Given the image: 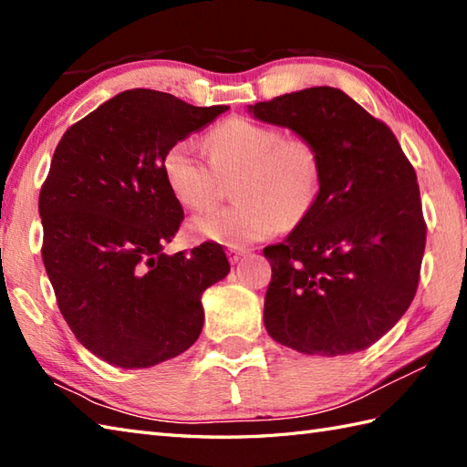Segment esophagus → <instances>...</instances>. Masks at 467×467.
Wrapping results in <instances>:
<instances>
[{
  "label": "esophagus",
  "mask_w": 467,
  "mask_h": 467,
  "mask_svg": "<svg viewBox=\"0 0 467 467\" xmlns=\"http://www.w3.org/2000/svg\"><path fill=\"white\" fill-rule=\"evenodd\" d=\"M226 254H229V260L233 265H236L238 260H241L244 254H246V251H243V248H229V251H226Z\"/></svg>",
  "instance_id": "esophagus-1"
}]
</instances>
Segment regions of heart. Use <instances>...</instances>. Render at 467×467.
<instances>
[{
    "label": "heart",
    "instance_id": "heart-1",
    "mask_svg": "<svg viewBox=\"0 0 467 467\" xmlns=\"http://www.w3.org/2000/svg\"><path fill=\"white\" fill-rule=\"evenodd\" d=\"M209 158L192 140H177L162 157L167 187L184 209L204 211L234 181L233 207L201 214L189 224L197 241L243 246L268 238L283 223L305 219L318 199L322 162L306 137H283L273 125L229 117L204 137Z\"/></svg>",
    "mask_w": 467,
    "mask_h": 467
}]
</instances>
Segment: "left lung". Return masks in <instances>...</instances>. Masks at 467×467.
Listing matches in <instances>:
<instances>
[{
  "instance_id": "left-lung-1",
  "label": "left lung",
  "mask_w": 467,
  "mask_h": 467,
  "mask_svg": "<svg viewBox=\"0 0 467 467\" xmlns=\"http://www.w3.org/2000/svg\"><path fill=\"white\" fill-rule=\"evenodd\" d=\"M318 149V199L285 243L265 248V327L302 354L370 348L414 300L426 223L416 171L389 127L334 87L248 105Z\"/></svg>"
}]
</instances>
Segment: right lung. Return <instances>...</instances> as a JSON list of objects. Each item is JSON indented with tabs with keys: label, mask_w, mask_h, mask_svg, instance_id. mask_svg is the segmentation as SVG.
Listing matches in <instances>:
<instances>
[{
	"label": "right lung",
	"mask_w": 467,
	"mask_h": 467,
	"mask_svg": "<svg viewBox=\"0 0 467 467\" xmlns=\"http://www.w3.org/2000/svg\"><path fill=\"white\" fill-rule=\"evenodd\" d=\"M226 109L129 89L71 125L53 153L39 192L43 265L75 338L117 368L191 348L202 292L229 275L216 243L162 253L184 219L162 157Z\"/></svg>",
	"instance_id": "obj_1"
}]
</instances>
